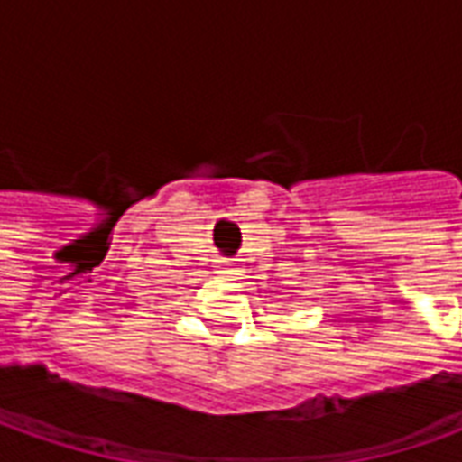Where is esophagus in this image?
Masks as SVG:
<instances>
[{"instance_id": "esophagus-1", "label": "esophagus", "mask_w": 462, "mask_h": 462, "mask_svg": "<svg viewBox=\"0 0 462 462\" xmlns=\"http://www.w3.org/2000/svg\"><path fill=\"white\" fill-rule=\"evenodd\" d=\"M217 268H219V273H235V265L230 261H217Z\"/></svg>"}]
</instances>
